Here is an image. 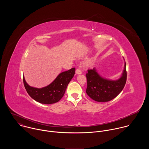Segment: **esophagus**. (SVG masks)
<instances>
[{"instance_id":"1","label":"esophagus","mask_w":149,"mask_h":149,"mask_svg":"<svg viewBox=\"0 0 149 149\" xmlns=\"http://www.w3.org/2000/svg\"><path fill=\"white\" fill-rule=\"evenodd\" d=\"M82 73V70L81 68H78L77 70H76V74H80Z\"/></svg>"}]
</instances>
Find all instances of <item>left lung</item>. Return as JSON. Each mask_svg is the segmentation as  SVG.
<instances>
[{
	"mask_svg": "<svg viewBox=\"0 0 149 149\" xmlns=\"http://www.w3.org/2000/svg\"><path fill=\"white\" fill-rule=\"evenodd\" d=\"M87 87L86 93L93 100L98 102H107L116 97L124 88L127 81L126 63L121 77L117 81L105 79L100 77L93 68L86 74Z\"/></svg>",
	"mask_w": 149,
	"mask_h": 149,
	"instance_id": "8db88e82",
	"label": "left lung"
}]
</instances>
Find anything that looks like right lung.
Wrapping results in <instances>:
<instances>
[{
  "label": "right lung",
  "mask_w": 149,
  "mask_h": 149,
  "mask_svg": "<svg viewBox=\"0 0 149 149\" xmlns=\"http://www.w3.org/2000/svg\"><path fill=\"white\" fill-rule=\"evenodd\" d=\"M75 72V68L61 72L49 86L42 88L29 86L24 77V86L28 94L35 101L45 104H54L59 101L64 95L68 85Z\"/></svg>",
  "instance_id": "add662e5"
}]
</instances>
